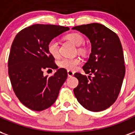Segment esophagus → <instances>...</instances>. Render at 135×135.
<instances>
[{
    "label": "esophagus",
    "instance_id": "obj_1",
    "mask_svg": "<svg viewBox=\"0 0 135 135\" xmlns=\"http://www.w3.org/2000/svg\"><path fill=\"white\" fill-rule=\"evenodd\" d=\"M67 74H68V76H73L74 74V71H70V70L67 71Z\"/></svg>",
    "mask_w": 135,
    "mask_h": 135
}]
</instances>
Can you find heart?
Returning <instances> with one entry per match:
<instances>
[{
    "mask_svg": "<svg viewBox=\"0 0 135 135\" xmlns=\"http://www.w3.org/2000/svg\"><path fill=\"white\" fill-rule=\"evenodd\" d=\"M66 39L70 40L71 42H73L74 44L76 45V46H80L82 45L84 42L85 39L83 37L82 35L79 33H71L68 35L66 36ZM47 50L51 56L54 58H59V44L58 41L53 39L51 40L48 44H47ZM78 51L79 53H84L85 49L82 47H79ZM80 59L79 58H74V59H62L59 63V65L60 67L64 68L68 70H74L77 66L80 64Z\"/></svg>",
    "mask_w": 135,
    "mask_h": 135,
    "instance_id": "heart-1",
    "label": "heart"
}]
</instances>
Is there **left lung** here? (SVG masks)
Instances as JSON below:
<instances>
[{
  "mask_svg": "<svg viewBox=\"0 0 135 135\" xmlns=\"http://www.w3.org/2000/svg\"><path fill=\"white\" fill-rule=\"evenodd\" d=\"M72 30L87 36L91 43L90 57L82 67L90 76L74 74L79 80L74 89V95L88 110H105L117 99L125 76L122 43L115 32L98 23L76 26Z\"/></svg>",
  "mask_w": 135,
  "mask_h": 135,
  "instance_id": "obj_1",
  "label": "left lung"
}]
</instances>
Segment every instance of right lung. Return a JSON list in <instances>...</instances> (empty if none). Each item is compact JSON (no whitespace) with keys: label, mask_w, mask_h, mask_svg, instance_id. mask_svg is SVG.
<instances>
[{"label":"right lung","mask_w":135,"mask_h":135,"mask_svg":"<svg viewBox=\"0 0 135 135\" xmlns=\"http://www.w3.org/2000/svg\"><path fill=\"white\" fill-rule=\"evenodd\" d=\"M69 30L57 25H34L20 31L13 40L8 57V75L16 97L31 110L41 111L50 107L67 78L64 68L50 77L44 76L43 71L58 68L47 50V44Z\"/></svg>","instance_id":"1"}]
</instances>
